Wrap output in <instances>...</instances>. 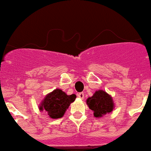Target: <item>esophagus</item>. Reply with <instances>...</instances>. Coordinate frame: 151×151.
Instances as JSON below:
<instances>
[{
    "instance_id": "esophagus-1",
    "label": "esophagus",
    "mask_w": 151,
    "mask_h": 151,
    "mask_svg": "<svg viewBox=\"0 0 151 151\" xmlns=\"http://www.w3.org/2000/svg\"><path fill=\"white\" fill-rule=\"evenodd\" d=\"M78 97L79 98V99H84V93L83 92H79V93H78Z\"/></svg>"
}]
</instances>
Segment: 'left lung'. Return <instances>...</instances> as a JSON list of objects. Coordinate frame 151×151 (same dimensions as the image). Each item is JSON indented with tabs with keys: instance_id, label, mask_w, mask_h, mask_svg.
<instances>
[{
	"instance_id": "1",
	"label": "left lung",
	"mask_w": 151,
	"mask_h": 151,
	"mask_svg": "<svg viewBox=\"0 0 151 151\" xmlns=\"http://www.w3.org/2000/svg\"><path fill=\"white\" fill-rule=\"evenodd\" d=\"M86 103L88 108L94 111L95 118H100L104 114L112 111L114 109L111 97L102 90L96 91L92 97L87 99Z\"/></svg>"
}]
</instances>
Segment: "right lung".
I'll use <instances>...</instances> for the list:
<instances>
[{
  "instance_id": "add662e5",
  "label": "right lung",
  "mask_w": 151,
  "mask_h": 151,
  "mask_svg": "<svg viewBox=\"0 0 151 151\" xmlns=\"http://www.w3.org/2000/svg\"><path fill=\"white\" fill-rule=\"evenodd\" d=\"M76 98L74 94L67 95L61 89H56L45 97L40 109L44 110L51 118H60Z\"/></svg>"
}]
</instances>
